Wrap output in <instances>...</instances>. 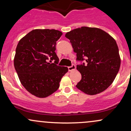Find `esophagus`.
<instances>
[{
    "label": "esophagus",
    "mask_w": 131,
    "mask_h": 131,
    "mask_svg": "<svg viewBox=\"0 0 131 131\" xmlns=\"http://www.w3.org/2000/svg\"><path fill=\"white\" fill-rule=\"evenodd\" d=\"M76 70V66L74 65V64H72L71 67H68V70L69 71H71L73 70Z\"/></svg>",
    "instance_id": "obj_1"
}]
</instances>
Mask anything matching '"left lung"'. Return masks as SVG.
<instances>
[{"mask_svg":"<svg viewBox=\"0 0 131 131\" xmlns=\"http://www.w3.org/2000/svg\"><path fill=\"white\" fill-rule=\"evenodd\" d=\"M65 37L76 53V60L87 62L77 65L82 78L76 88L91 95L106 90L115 80L121 64L116 40L101 29L86 26L68 32Z\"/></svg>","mask_w":131,"mask_h":131,"instance_id":"left-lung-1","label":"left lung"}]
</instances>
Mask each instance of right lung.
I'll list each match as a JSON object with an SVG mask.
<instances>
[{
    "label": "right lung",
    "instance_id": "obj_1",
    "mask_svg": "<svg viewBox=\"0 0 131 131\" xmlns=\"http://www.w3.org/2000/svg\"><path fill=\"white\" fill-rule=\"evenodd\" d=\"M62 34L55 29H34L21 39L16 47L14 67L19 81L30 94L39 98L57 91L68 71L67 67L57 65L59 59L55 46Z\"/></svg>",
    "mask_w": 131,
    "mask_h": 131
}]
</instances>
